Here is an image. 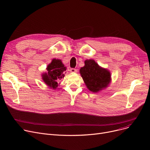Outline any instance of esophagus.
Wrapping results in <instances>:
<instances>
[{
	"label": "esophagus",
	"instance_id": "34e87169",
	"mask_svg": "<svg viewBox=\"0 0 150 150\" xmlns=\"http://www.w3.org/2000/svg\"><path fill=\"white\" fill-rule=\"evenodd\" d=\"M70 72H72V73H75V72H77V70H76V69L72 68V69H70Z\"/></svg>",
	"mask_w": 150,
	"mask_h": 150
}]
</instances>
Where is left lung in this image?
<instances>
[{"label":"left lung","instance_id":"left-lung-1","mask_svg":"<svg viewBox=\"0 0 150 150\" xmlns=\"http://www.w3.org/2000/svg\"><path fill=\"white\" fill-rule=\"evenodd\" d=\"M80 72L88 89L91 92H98L108 87L111 80L109 71L99 66L93 59L86 60Z\"/></svg>","mask_w":150,"mask_h":150}]
</instances>
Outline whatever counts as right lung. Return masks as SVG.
Here are the masks:
<instances>
[{
    "label": "right lung",
    "instance_id": "add662e5",
    "mask_svg": "<svg viewBox=\"0 0 150 150\" xmlns=\"http://www.w3.org/2000/svg\"><path fill=\"white\" fill-rule=\"evenodd\" d=\"M48 72L42 75L44 83L50 88L56 89L58 87V82L64 77L66 67L62 64L61 60L53 59L50 64L47 66Z\"/></svg>",
    "mask_w": 150,
    "mask_h": 150
}]
</instances>
